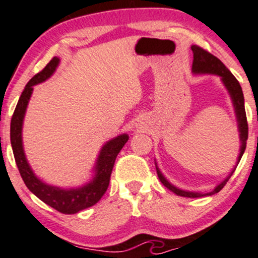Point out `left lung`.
Returning a JSON list of instances; mask_svg holds the SVG:
<instances>
[{"label":"left lung","instance_id":"1","mask_svg":"<svg viewBox=\"0 0 258 258\" xmlns=\"http://www.w3.org/2000/svg\"><path fill=\"white\" fill-rule=\"evenodd\" d=\"M191 51H193V65H191V73L194 75H216L221 79L222 84H223L226 90L229 93L230 99H232L234 112H235L236 122H238V132H239V139H240V149H239V155L236 159L235 166L233 167V170L230 171V173L222 180L221 183H218L217 185L212 189L209 193H199V191H189V190H183V189L177 188L176 185H173L172 183L168 182L166 177L162 174L161 171L155 161L156 166V172H158V177L160 182L162 183L167 189H170L171 191H173L174 194L178 195V197H184V198H201V197H210V195H214L221 190L228 179L230 178V176L234 173L236 166H238L239 161H240L242 154H244L245 149H246V141H247V120H246V112H245V104H244V94H242L241 86L238 82V80L234 78V75L229 70L227 69V67L224 65L218 58H216L215 55H212L211 53L206 52L205 49H203L199 46H191Z\"/></svg>","mask_w":258,"mask_h":258}]
</instances>
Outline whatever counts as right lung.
Segmentation results:
<instances>
[{"label": "right lung", "mask_w": 258, "mask_h": 258, "mask_svg": "<svg viewBox=\"0 0 258 258\" xmlns=\"http://www.w3.org/2000/svg\"><path fill=\"white\" fill-rule=\"evenodd\" d=\"M60 59L54 57L44 67L42 72L32 78L28 85L25 86L22 96H20L18 104L14 110L11 121V144L13 149L14 159H16L18 170L20 176L24 180L25 185L29 190L35 194L44 204L53 207L57 211L65 215H74L87 207L93 206L102 199L105 194L106 189L110 182V176L112 167H114L115 160L117 154L128 141L127 133H121L117 137L111 138L100 148L98 156H97L94 166L92 168V178L80 186L73 188H60V186L48 184L38 178L34 172L28 159H26L24 146H23V123L26 108H28L29 100L31 98L34 86L48 80L57 70Z\"/></svg>", "instance_id": "right-lung-1"}]
</instances>
